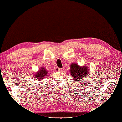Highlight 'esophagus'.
I'll return each instance as SVG.
<instances>
[{"mask_svg":"<svg viewBox=\"0 0 122 122\" xmlns=\"http://www.w3.org/2000/svg\"><path fill=\"white\" fill-rule=\"evenodd\" d=\"M62 70V69L61 68H55V71H56V72H58V71H61Z\"/></svg>","mask_w":122,"mask_h":122,"instance_id":"obj_1","label":"esophagus"}]
</instances>
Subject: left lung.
I'll return each mask as SVG.
<instances>
[{"label": "left lung", "instance_id": "obj_1", "mask_svg": "<svg viewBox=\"0 0 122 122\" xmlns=\"http://www.w3.org/2000/svg\"><path fill=\"white\" fill-rule=\"evenodd\" d=\"M70 72L74 80L76 81L83 80L84 77H86L90 74V69L87 66H80L75 62L70 65Z\"/></svg>", "mask_w": 122, "mask_h": 122}]
</instances>
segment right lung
Instances as JSON below:
<instances>
[{"instance_id": "obj_1", "label": "right lung", "mask_w": 122, "mask_h": 122, "mask_svg": "<svg viewBox=\"0 0 122 122\" xmlns=\"http://www.w3.org/2000/svg\"><path fill=\"white\" fill-rule=\"evenodd\" d=\"M48 73V71L47 69L44 67H41L39 69L38 72H36L34 75V77L35 79H36V80L40 81L41 79H44L45 78V77Z\"/></svg>"}]
</instances>
